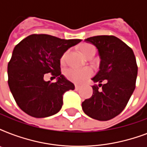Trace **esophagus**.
Here are the masks:
<instances>
[{
    "label": "esophagus",
    "instance_id": "esophagus-1",
    "mask_svg": "<svg viewBox=\"0 0 147 147\" xmlns=\"http://www.w3.org/2000/svg\"><path fill=\"white\" fill-rule=\"evenodd\" d=\"M75 89H76V91H78V90L80 89V86L78 85H76V86H75Z\"/></svg>",
    "mask_w": 147,
    "mask_h": 147
}]
</instances>
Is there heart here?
<instances>
[{
	"instance_id": "heart-1",
	"label": "heart",
	"mask_w": 147,
	"mask_h": 147,
	"mask_svg": "<svg viewBox=\"0 0 147 147\" xmlns=\"http://www.w3.org/2000/svg\"><path fill=\"white\" fill-rule=\"evenodd\" d=\"M80 49L83 55L88 57L90 54L95 52V48L94 46L89 43H84L81 46ZM68 51L65 52L63 55L60 58V62L62 64H63L66 59ZM93 75V71L91 68H84V69H76V68H69L67 69L65 71V76L71 82H73L75 83H80L84 82L87 78Z\"/></svg>"
}]
</instances>
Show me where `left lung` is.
Here are the masks:
<instances>
[{
  "label": "left lung",
  "mask_w": 147,
  "mask_h": 147,
  "mask_svg": "<svg viewBox=\"0 0 147 147\" xmlns=\"http://www.w3.org/2000/svg\"><path fill=\"white\" fill-rule=\"evenodd\" d=\"M98 49L100 70L92 78L93 94L82 104L83 111L98 121H109L120 114L136 87L137 65L132 49L114 36L88 38ZM105 82V84L101 83Z\"/></svg>",
  "instance_id": "1"
}]
</instances>
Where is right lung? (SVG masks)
I'll return each instance as SVG.
<instances>
[{"label": "right lung", "instance_id": "right-lung-1", "mask_svg": "<svg viewBox=\"0 0 147 147\" xmlns=\"http://www.w3.org/2000/svg\"><path fill=\"white\" fill-rule=\"evenodd\" d=\"M81 40H62L47 34H32L14 47L7 65L8 85L17 105L36 118L56 114L62 106V95L75 89L62 75L60 58ZM51 73L57 82L44 81Z\"/></svg>", "mask_w": 147, "mask_h": 147}]
</instances>
